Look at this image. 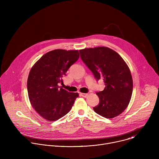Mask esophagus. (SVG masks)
Wrapping results in <instances>:
<instances>
[{"mask_svg": "<svg viewBox=\"0 0 159 159\" xmlns=\"http://www.w3.org/2000/svg\"><path fill=\"white\" fill-rule=\"evenodd\" d=\"M80 95L81 96L84 97V98H86V97L87 96L88 94H85V93H80Z\"/></svg>", "mask_w": 159, "mask_h": 159, "instance_id": "34e87169", "label": "esophagus"}]
</instances>
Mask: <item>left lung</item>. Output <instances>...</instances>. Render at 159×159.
Masks as SVG:
<instances>
[{
  "mask_svg": "<svg viewBox=\"0 0 159 159\" xmlns=\"http://www.w3.org/2000/svg\"><path fill=\"white\" fill-rule=\"evenodd\" d=\"M81 59L97 79H102L105 88L96 93L99 103L93 107L97 114L113 118L126 109L133 92L129 67L115 51L104 47L80 50Z\"/></svg>",
  "mask_w": 159,
  "mask_h": 159,
  "instance_id": "1",
  "label": "left lung"
}]
</instances>
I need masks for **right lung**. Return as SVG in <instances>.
I'll return each mask as SVG.
<instances>
[{"label":"right lung","mask_w":159,"mask_h":159,"mask_svg":"<svg viewBox=\"0 0 159 159\" xmlns=\"http://www.w3.org/2000/svg\"><path fill=\"white\" fill-rule=\"evenodd\" d=\"M79 58L78 50L57 49L43 55L32 66L27 82L28 97L45 120L53 121L66 115L79 97L77 93H69L58 85Z\"/></svg>","instance_id":"add662e5"}]
</instances>
